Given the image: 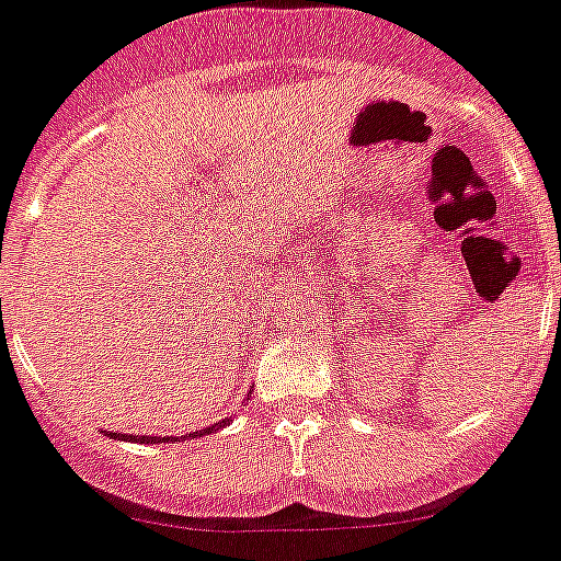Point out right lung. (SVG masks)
<instances>
[{
    "label": "right lung",
    "instance_id": "1",
    "mask_svg": "<svg viewBox=\"0 0 561 561\" xmlns=\"http://www.w3.org/2000/svg\"><path fill=\"white\" fill-rule=\"evenodd\" d=\"M227 423H229V417H224V421L213 423V426L202 428V432L185 434V437H204V434H213V432H218V428H224V426H227ZM107 437H113V439H127V443H169V439H174V437H138V434H118V432H110Z\"/></svg>",
    "mask_w": 561,
    "mask_h": 561
}]
</instances>
